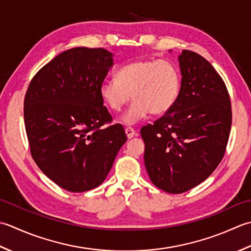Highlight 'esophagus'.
Here are the masks:
<instances>
[{"mask_svg": "<svg viewBox=\"0 0 251 251\" xmlns=\"http://www.w3.org/2000/svg\"><path fill=\"white\" fill-rule=\"evenodd\" d=\"M126 134L127 136V139H132V137L136 134V132L133 127L129 126V127H126Z\"/></svg>", "mask_w": 251, "mask_h": 251, "instance_id": "34e87169", "label": "esophagus"}]
</instances>
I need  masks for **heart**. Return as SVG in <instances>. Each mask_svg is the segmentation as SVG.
I'll list each match as a JSON object with an SVG mask.
<instances>
[{
    "instance_id": "b5f03b06",
    "label": "heart",
    "mask_w": 251,
    "mask_h": 251,
    "mask_svg": "<svg viewBox=\"0 0 251 251\" xmlns=\"http://www.w3.org/2000/svg\"><path fill=\"white\" fill-rule=\"evenodd\" d=\"M181 78L176 66L167 59H139L117 71L116 79L100 86L103 103L119 112L135 99L122 117L126 125H134L151 114L162 115L171 109L180 94Z\"/></svg>"
}]
</instances>
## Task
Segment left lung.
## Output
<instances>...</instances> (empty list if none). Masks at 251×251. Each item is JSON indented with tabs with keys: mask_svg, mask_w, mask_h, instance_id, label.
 <instances>
[{
	"mask_svg": "<svg viewBox=\"0 0 251 251\" xmlns=\"http://www.w3.org/2000/svg\"><path fill=\"white\" fill-rule=\"evenodd\" d=\"M176 104L141 129L151 181L170 194L203 182L226 154L232 126L231 100L223 79L202 56L183 50Z\"/></svg>",
	"mask_w": 251,
	"mask_h": 251,
	"instance_id": "left-lung-1",
	"label": "left lung"
}]
</instances>
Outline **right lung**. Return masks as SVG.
I'll use <instances>...</instances> for the list:
<instances>
[{
    "label": "right lung",
    "instance_id": "1",
    "mask_svg": "<svg viewBox=\"0 0 251 251\" xmlns=\"http://www.w3.org/2000/svg\"><path fill=\"white\" fill-rule=\"evenodd\" d=\"M112 64L105 49H70L43 66L25 92L30 152L41 171L66 191L100 185L126 142L124 126L110 125L100 95Z\"/></svg>",
    "mask_w": 251,
    "mask_h": 251
}]
</instances>
